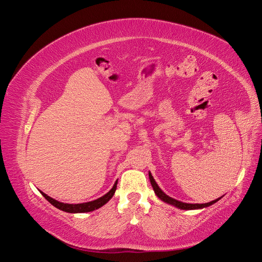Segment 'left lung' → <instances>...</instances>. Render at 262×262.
<instances>
[{"label":"left lung","mask_w":262,"mask_h":262,"mask_svg":"<svg viewBox=\"0 0 262 262\" xmlns=\"http://www.w3.org/2000/svg\"><path fill=\"white\" fill-rule=\"evenodd\" d=\"M148 177H149V181H150V185H152V187H153V190H154V192H155V194L160 198V199L163 201V202H165V203H168V204H170V205H173V207H176V208H178V209H180V210H199V209H204V208H208V207H210V205H212V204H214L215 202H217L221 198H217L216 200H213V201H211V202H208V203H202V204H200V203H186V202H181V201H178V200H176V199H173V198H171V196H169V195H167L166 194L163 190L158 187V185L156 184V181H155V179L153 178V176H152V173H150V171H148Z\"/></svg>","instance_id":"left-lung-1"}]
</instances>
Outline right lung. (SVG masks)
Instances as JSON below:
<instances>
[{"label": "right lung", "mask_w": 262, "mask_h": 262, "mask_svg": "<svg viewBox=\"0 0 262 262\" xmlns=\"http://www.w3.org/2000/svg\"><path fill=\"white\" fill-rule=\"evenodd\" d=\"M117 184H118V180H116L114 187L110 189L106 194L98 198V199L94 200V201H90V202H85V203H77V204L63 203V202H60L58 200L52 199L51 196L43 193L42 191H40V192L46 198V199L53 205V207L58 208L61 211H64V212H68V213H86V212H92L94 210H97V209L101 208L102 205H105L110 199H112V198L115 194L116 189H117Z\"/></svg>", "instance_id": "right-lung-1"}]
</instances>
